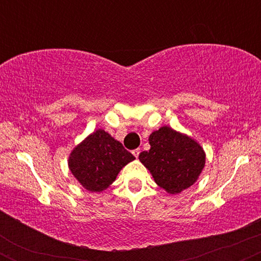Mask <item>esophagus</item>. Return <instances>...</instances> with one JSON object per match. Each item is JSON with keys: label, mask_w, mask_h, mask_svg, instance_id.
Listing matches in <instances>:
<instances>
[{"label": "esophagus", "mask_w": 261, "mask_h": 261, "mask_svg": "<svg viewBox=\"0 0 261 261\" xmlns=\"http://www.w3.org/2000/svg\"><path fill=\"white\" fill-rule=\"evenodd\" d=\"M140 152H141V149L140 148H136V149H134L133 151V154L135 155V157H139V154H140Z\"/></svg>", "instance_id": "esophagus-1"}]
</instances>
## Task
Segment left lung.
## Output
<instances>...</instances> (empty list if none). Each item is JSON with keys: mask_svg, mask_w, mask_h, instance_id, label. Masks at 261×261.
<instances>
[{"mask_svg": "<svg viewBox=\"0 0 261 261\" xmlns=\"http://www.w3.org/2000/svg\"><path fill=\"white\" fill-rule=\"evenodd\" d=\"M148 151L139 160L155 184L169 194H179L195 184L205 167L206 154L200 143L188 135L162 126L149 135Z\"/></svg>", "mask_w": 261, "mask_h": 261, "instance_id": "left-lung-1", "label": "left lung"}]
</instances>
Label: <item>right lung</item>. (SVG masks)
I'll return each instance as SVG.
<instances>
[{
  "label": "right lung",
  "mask_w": 261,
  "mask_h": 261,
  "mask_svg": "<svg viewBox=\"0 0 261 261\" xmlns=\"http://www.w3.org/2000/svg\"><path fill=\"white\" fill-rule=\"evenodd\" d=\"M135 157L107 131L98 128L72 149L68 168L83 188L100 193L113 184L119 172Z\"/></svg>",
  "instance_id": "add662e5"
}]
</instances>
